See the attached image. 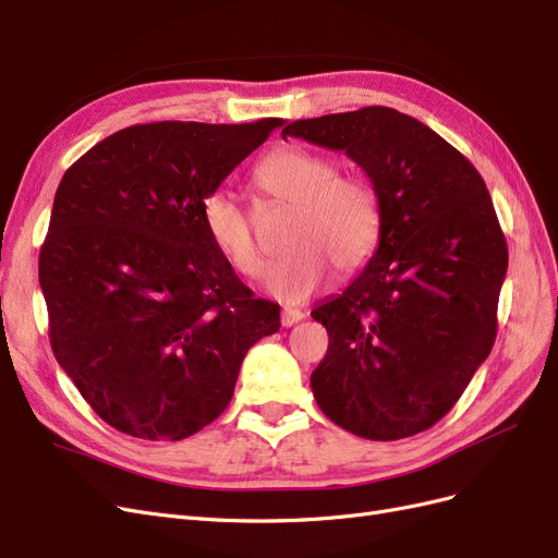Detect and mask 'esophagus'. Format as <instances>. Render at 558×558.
I'll return each instance as SVG.
<instances>
[{
    "label": "esophagus",
    "instance_id": "esophagus-1",
    "mask_svg": "<svg viewBox=\"0 0 558 558\" xmlns=\"http://www.w3.org/2000/svg\"><path fill=\"white\" fill-rule=\"evenodd\" d=\"M302 318H305V314H302L300 310H291V307H286V310L281 312V326H283V328H291V326L300 324Z\"/></svg>",
    "mask_w": 558,
    "mask_h": 558
}]
</instances>
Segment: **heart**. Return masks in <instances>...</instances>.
I'll return each instance as SVG.
<instances>
[{
  "mask_svg": "<svg viewBox=\"0 0 558 558\" xmlns=\"http://www.w3.org/2000/svg\"><path fill=\"white\" fill-rule=\"evenodd\" d=\"M337 160L302 146H283L253 167L256 189L281 205H291L283 244L289 251L269 265L265 289L283 302H302L326 283L330 265L351 272L373 253L381 207L373 185L359 177L337 174ZM202 223L218 253L240 275L263 272L256 216L228 189L207 195Z\"/></svg>",
  "mask_w": 558,
  "mask_h": 558,
  "instance_id": "1",
  "label": "heart"
}]
</instances>
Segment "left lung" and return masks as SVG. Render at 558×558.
I'll list each match as a JSON object with an SVG mask.
<instances>
[{"mask_svg":"<svg viewBox=\"0 0 558 558\" xmlns=\"http://www.w3.org/2000/svg\"><path fill=\"white\" fill-rule=\"evenodd\" d=\"M281 137L344 150L373 181L379 246L312 312L330 337L312 391L337 426L402 440L437 424L496 342L508 244L472 162L388 107L295 121Z\"/></svg>","mask_w":558,"mask_h":558,"instance_id":"8db88e82","label":"left lung"}]
</instances>
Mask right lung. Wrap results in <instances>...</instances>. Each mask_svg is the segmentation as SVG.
<instances>
[{
  "instance_id": "obj_1",
  "label": "right lung",
  "mask_w": 558,
  "mask_h": 558,
  "mask_svg": "<svg viewBox=\"0 0 558 558\" xmlns=\"http://www.w3.org/2000/svg\"><path fill=\"white\" fill-rule=\"evenodd\" d=\"M281 118L118 130L64 172L39 253L56 359L116 430L183 440L228 408L279 330L211 244L202 205Z\"/></svg>"
}]
</instances>
